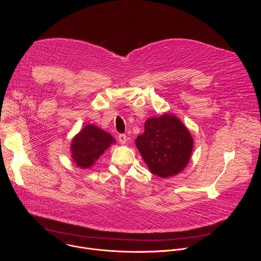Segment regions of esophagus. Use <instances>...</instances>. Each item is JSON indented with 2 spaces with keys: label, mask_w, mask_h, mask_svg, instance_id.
Returning a JSON list of instances; mask_svg holds the SVG:
<instances>
[{
  "label": "esophagus",
  "mask_w": 261,
  "mask_h": 261,
  "mask_svg": "<svg viewBox=\"0 0 261 261\" xmlns=\"http://www.w3.org/2000/svg\"><path fill=\"white\" fill-rule=\"evenodd\" d=\"M119 140H120V142H121L122 144H125L126 141H127V136H126V134H120V135H119Z\"/></svg>",
  "instance_id": "esophagus-1"
}]
</instances>
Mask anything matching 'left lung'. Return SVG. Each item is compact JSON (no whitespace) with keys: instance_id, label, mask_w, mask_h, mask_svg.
Wrapping results in <instances>:
<instances>
[{"instance_id":"obj_1","label":"left lung","mask_w":261,"mask_h":261,"mask_svg":"<svg viewBox=\"0 0 261 261\" xmlns=\"http://www.w3.org/2000/svg\"><path fill=\"white\" fill-rule=\"evenodd\" d=\"M135 144L150 170L160 177H168L187 166L193 139L177 118L165 114L146 120L144 132L137 136Z\"/></svg>"}]
</instances>
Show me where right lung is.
<instances>
[{
  "label": "right lung",
  "instance_id": "1",
  "mask_svg": "<svg viewBox=\"0 0 261 261\" xmlns=\"http://www.w3.org/2000/svg\"><path fill=\"white\" fill-rule=\"evenodd\" d=\"M113 142H116L115 138L109 133L94 125H88L72 140L73 161L79 167L89 168Z\"/></svg>",
  "mask_w": 261,
  "mask_h": 261
}]
</instances>
